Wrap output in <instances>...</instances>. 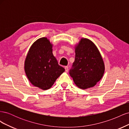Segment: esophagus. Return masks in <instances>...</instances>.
<instances>
[{
	"mask_svg": "<svg viewBox=\"0 0 129 129\" xmlns=\"http://www.w3.org/2000/svg\"><path fill=\"white\" fill-rule=\"evenodd\" d=\"M64 68H65L66 72H68V71H69V67H68V66H66V67H64Z\"/></svg>",
	"mask_w": 129,
	"mask_h": 129,
	"instance_id": "obj_1",
	"label": "esophagus"
}]
</instances>
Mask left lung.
<instances>
[{
  "label": "left lung",
  "mask_w": 129,
  "mask_h": 129,
  "mask_svg": "<svg viewBox=\"0 0 129 129\" xmlns=\"http://www.w3.org/2000/svg\"><path fill=\"white\" fill-rule=\"evenodd\" d=\"M75 57L70 75L77 87L87 89L94 87L102 79L105 65L95 44L87 38H81L75 46Z\"/></svg>",
  "instance_id": "8db88e82"
}]
</instances>
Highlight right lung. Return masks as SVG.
I'll use <instances>...</instances> for the list:
<instances>
[{"mask_svg": "<svg viewBox=\"0 0 129 129\" xmlns=\"http://www.w3.org/2000/svg\"><path fill=\"white\" fill-rule=\"evenodd\" d=\"M53 46L47 38L38 39L30 46L25 60V72L28 80L44 90L51 88L65 71L53 55Z\"/></svg>", "mask_w": 129, "mask_h": 129, "instance_id": "1", "label": "right lung"}]
</instances>
